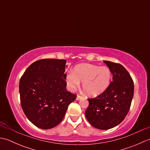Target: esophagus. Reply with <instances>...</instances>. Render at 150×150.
Wrapping results in <instances>:
<instances>
[{"label": "esophagus", "mask_w": 150, "mask_h": 150, "mask_svg": "<svg viewBox=\"0 0 150 150\" xmlns=\"http://www.w3.org/2000/svg\"><path fill=\"white\" fill-rule=\"evenodd\" d=\"M82 98V96H81V95H77V98H76V100H80V99H81V98Z\"/></svg>", "instance_id": "esophagus-1"}]
</instances>
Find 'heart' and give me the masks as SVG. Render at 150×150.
Returning a JSON list of instances; mask_svg holds the SVG:
<instances>
[{
    "label": "heart",
    "instance_id": "heart-1",
    "mask_svg": "<svg viewBox=\"0 0 150 150\" xmlns=\"http://www.w3.org/2000/svg\"><path fill=\"white\" fill-rule=\"evenodd\" d=\"M112 75L106 66L81 64L75 67L73 73L66 77L67 86L73 91L82 82V88L89 96L96 97L106 91L111 83Z\"/></svg>",
    "mask_w": 150,
    "mask_h": 150
}]
</instances>
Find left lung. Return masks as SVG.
Returning a JSON list of instances; mask_svg holds the SVG:
<instances>
[{"mask_svg":"<svg viewBox=\"0 0 150 150\" xmlns=\"http://www.w3.org/2000/svg\"><path fill=\"white\" fill-rule=\"evenodd\" d=\"M104 62L113 75V81L103 93L88 99L85 115L99 129H109L122 122L128 114L134 92L133 81L123 66L108 60Z\"/></svg>","mask_w":150,"mask_h":150,"instance_id":"1","label":"left lung"}]
</instances>
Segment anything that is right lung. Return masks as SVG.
Returning <instances> with one entry per match:
<instances>
[{"label": "right lung", "instance_id": "obj_1", "mask_svg": "<svg viewBox=\"0 0 150 150\" xmlns=\"http://www.w3.org/2000/svg\"><path fill=\"white\" fill-rule=\"evenodd\" d=\"M66 60L41 59L28 67L19 82L22 110L31 123L53 128L62 120L77 95L66 90Z\"/></svg>", "mask_w": 150, "mask_h": 150}]
</instances>
